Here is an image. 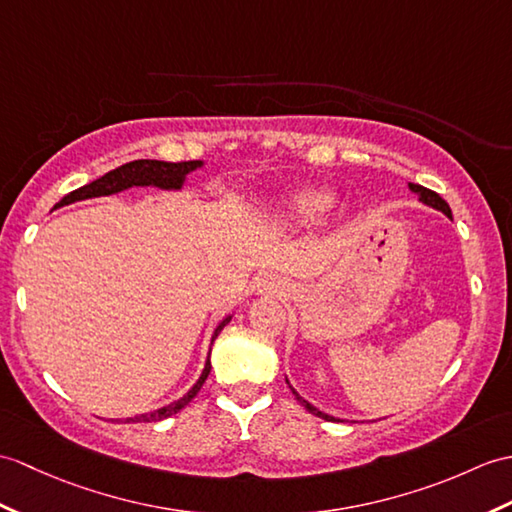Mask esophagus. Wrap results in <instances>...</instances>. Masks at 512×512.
<instances>
[{
    "mask_svg": "<svg viewBox=\"0 0 512 512\" xmlns=\"http://www.w3.org/2000/svg\"><path fill=\"white\" fill-rule=\"evenodd\" d=\"M257 290H259L261 294L279 296V294H283L285 290H288V283H285V279L279 277V275H268V277H264V279H259Z\"/></svg>",
    "mask_w": 512,
    "mask_h": 512,
    "instance_id": "esophagus-1",
    "label": "esophagus"
}]
</instances>
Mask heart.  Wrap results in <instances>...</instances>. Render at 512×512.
Listing matches in <instances>:
<instances>
[{"instance_id":"heart-1","label":"heart","mask_w":512,"mask_h":512,"mask_svg":"<svg viewBox=\"0 0 512 512\" xmlns=\"http://www.w3.org/2000/svg\"><path fill=\"white\" fill-rule=\"evenodd\" d=\"M336 196L329 189H303L285 198L279 207V218L290 224H314L334 207Z\"/></svg>"}]
</instances>
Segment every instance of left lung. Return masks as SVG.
Returning a JSON list of instances; mask_svg holds the SVG:
<instances>
[{
  "instance_id": "obj_1",
  "label": "left lung",
  "mask_w": 512,
  "mask_h": 512,
  "mask_svg": "<svg viewBox=\"0 0 512 512\" xmlns=\"http://www.w3.org/2000/svg\"><path fill=\"white\" fill-rule=\"evenodd\" d=\"M408 187H410V192H414L419 196V200L423 202V205H427V207H434V209H438V211H443L447 218H451V209H449V205L447 202L438 196L436 192H432V189H427V187H423V185H414V183H408ZM285 382H288V379H285ZM288 386H290V382H288ZM292 388V386H290ZM292 392H294V397H296V401L301 403V406L307 410V412H312V414H316V417H320V419H325V421H340V419H336V417H331V414H327V412H320L318 408H314L310 401L307 399H303L299 392H296L294 388H292Z\"/></svg>"
}]
</instances>
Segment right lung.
I'll list each match as a JSON object with an SVG mask.
<instances>
[{
  "instance_id": "add662e5",
  "label": "right lung",
  "mask_w": 512,
  "mask_h": 512,
  "mask_svg": "<svg viewBox=\"0 0 512 512\" xmlns=\"http://www.w3.org/2000/svg\"><path fill=\"white\" fill-rule=\"evenodd\" d=\"M198 168H202V161H183V163L152 161V159L130 161V163L120 165V168L106 172L100 178H95V181H91L89 185H82V187L74 189V192H69L61 202H58L54 209L71 205V202H78V200L111 196V194H117V192H124V189H130V187H159V189H170V192H178V189L183 187L187 174L198 170ZM231 318H233L231 314L224 316L218 323V327L213 329L211 344H213V340L218 338L220 331L231 323ZM209 355H211V349H209ZM209 355H207L205 368H202V373L198 377V382L192 388H189L181 399L174 401V403H168V406H163L159 410H152V412H146V414H137V417H130V419H126V423H154V421L168 419L176 412H181L187 406V403L198 395V390L202 388V384H205V379L211 373Z\"/></svg>"
}]
</instances>
